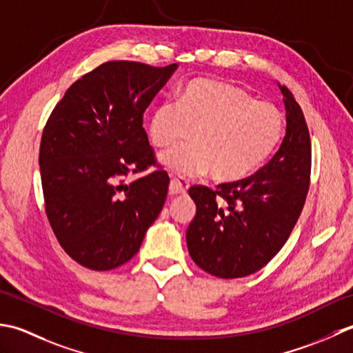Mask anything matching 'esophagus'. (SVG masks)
<instances>
[{"label":"esophagus","instance_id":"obj_1","mask_svg":"<svg viewBox=\"0 0 353 353\" xmlns=\"http://www.w3.org/2000/svg\"><path fill=\"white\" fill-rule=\"evenodd\" d=\"M189 189V181H185L184 178H172L170 185H169V193L170 195H184V193Z\"/></svg>","mask_w":353,"mask_h":353}]
</instances>
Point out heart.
<instances>
[{"instance_id":"heart-1","label":"heart","mask_w":353,"mask_h":353,"mask_svg":"<svg viewBox=\"0 0 353 353\" xmlns=\"http://www.w3.org/2000/svg\"><path fill=\"white\" fill-rule=\"evenodd\" d=\"M149 137L158 149L185 140L192 145L161 154V166L179 176L210 174L234 183L262 168L285 134L277 106L257 100L237 86L196 79L176 100L158 103L149 119Z\"/></svg>"}]
</instances>
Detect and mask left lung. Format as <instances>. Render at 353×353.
I'll list each match as a JSON object with an SVG mask.
<instances>
[{
    "mask_svg": "<svg viewBox=\"0 0 353 353\" xmlns=\"http://www.w3.org/2000/svg\"><path fill=\"white\" fill-rule=\"evenodd\" d=\"M286 134L274 157L241 181L189 189L196 214L185 233L189 254L201 270L221 279L253 274L274 257L303 210L311 178V139L301 108L279 85Z\"/></svg>",
    "mask_w": 353,
    "mask_h": 353,
    "instance_id": "obj_1",
    "label": "left lung"
}]
</instances>
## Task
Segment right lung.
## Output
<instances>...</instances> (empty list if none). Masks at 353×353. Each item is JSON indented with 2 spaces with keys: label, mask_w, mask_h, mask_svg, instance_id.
<instances>
[{
  "label": "right lung",
  "mask_w": 353,
  "mask_h": 353,
  "mask_svg": "<svg viewBox=\"0 0 353 353\" xmlns=\"http://www.w3.org/2000/svg\"><path fill=\"white\" fill-rule=\"evenodd\" d=\"M176 63H102L67 90L47 120L39 166L46 213L65 253L82 267L108 271L140 250L168 196L169 175L155 170L143 112Z\"/></svg>",
  "instance_id": "add662e5"
}]
</instances>
